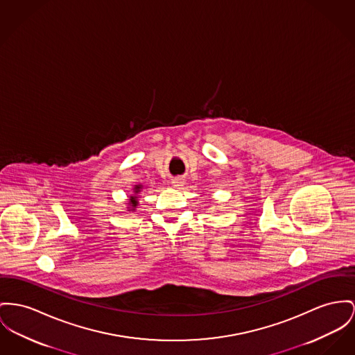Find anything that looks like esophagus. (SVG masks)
<instances>
[{"instance_id":"34e87169","label":"esophagus","mask_w":355,"mask_h":355,"mask_svg":"<svg viewBox=\"0 0 355 355\" xmlns=\"http://www.w3.org/2000/svg\"><path fill=\"white\" fill-rule=\"evenodd\" d=\"M172 184H173L175 187H182V186L184 184V179H182V178H176V179H173V180H172Z\"/></svg>"}]
</instances>
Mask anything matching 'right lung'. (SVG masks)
<instances>
[{
  "label": "right lung",
  "mask_w": 355,
  "mask_h": 355,
  "mask_svg": "<svg viewBox=\"0 0 355 355\" xmlns=\"http://www.w3.org/2000/svg\"><path fill=\"white\" fill-rule=\"evenodd\" d=\"M137 189L136 192H139L140 186H136V189ZM136 198H137V196H130V202H129V203H132V206H133V207H136V206H137V200H136Z\"/></svg>",
  "instance_id": "1"
}]
</instances>
